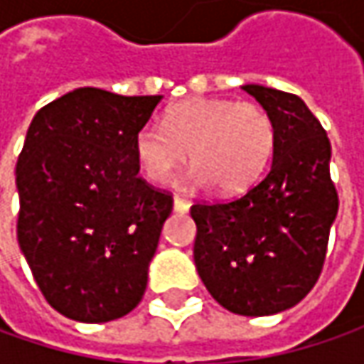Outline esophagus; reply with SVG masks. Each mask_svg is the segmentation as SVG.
Returning a JSON list of instances; mask_svg holds the SVG:
<instances>
[{
    "label": "esophagus",
    "mask_w": 364,
    "mask_h": 364,
    "mask_svg": "<svg viewBox=\"0 0 364 364\" xmlns=\"http://www.w3.org/2000/svg\"><path fill=\"white\" fill-rule=\"evenodd\" d=\"M190 208V203H186V200H182V198H178L176 196L174 198V213H178V215H186Z\"/></svg>",
    "instance_id": "1"
}]
</instances>
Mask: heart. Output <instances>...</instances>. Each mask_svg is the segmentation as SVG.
Listing matches in <instances>:
<instances>
[{
	"label": "heart",
	"mask_w": 364,
	"mask_h": 364,
	"mask_svg": "<svg viewBox=\"0 0 364 364\" xmlns=\"http://www.w3.org/2000/svg\"><path fill=\"white\" fill-rule=\"evenodd\" d=\"M275 146L272 115L255 103L190 99L170 107L161 125L146 123L133 135L141 172L168 184L190 154V180L220 194L247 190L269 164Z\"/></svg>",
	"instance_id": "obj_1"
}]
</instances>
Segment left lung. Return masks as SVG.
<instances>
[{
    "label": "left lung",
    "instance_id": "8db88e82",
    "mask_svg": "<svg viewBox=\"0 0 364 364\" xmlns=\"http://www.w3.org/2000/svg\"><path fill=\"white\" fill-rule=\"evenodd\" d=\"M275 123L267 176L231 203L194 204V263L210 296L232 314L294 308L318 282L338 194L328 135L298 95L243 85Z\"/></svg>",
    "mask_w": 364,
    "mask_h": 364
}]
</instances>
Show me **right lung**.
<instances>
[{
    "mask_svg": "<svg viewBox=\"0 0 364 364\" xmlns=\"http://www.w3.org/2000/svg\"><path fill=\"white\" fill-rule=\"evenodd\" d=\"M160 101L82 87L28 127L18 243L44 298L70 320H117L144 298L172 196L137 176L133 135Z\"/></svg>",
    "mask_w": 364,
    "mask_h": 364,
    "instance_id": "1",
    "label": "right lung"
}]
</instances>
